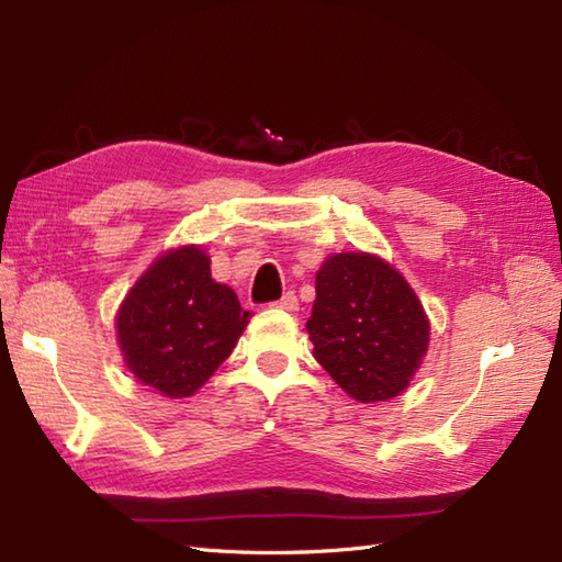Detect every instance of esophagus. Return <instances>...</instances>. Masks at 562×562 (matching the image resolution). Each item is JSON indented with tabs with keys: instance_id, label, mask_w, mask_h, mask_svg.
<instances>
[{
	"instance_id": "esophagus-1",
	"label": "esophagus",
	"mask_w": 562,
	"mask_h": 562,
	"mask_svg": "<svg viewBox=\"0 0 562 562\" xmlns=\"http://www.w3.org/2000/svg\"><path fill=\"white\" fill-rule=\"evenodd\" d=\"M272 306L274 308H282V312H296V308H300V302H296L294 292H288V294L282 296V300H278Z\"/></svg>"
}]
</instances>
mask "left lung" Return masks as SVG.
<instances>
[{"label": "left lung", "mask_w": 562, "mask_h": 562, "mask_svg": "<svg viewBox=\"0 0 562 562\" xmlns=\"http://www.w3.org/2000/svg\"><path fill=\"white\" fill-rule=\"evenodd\" d=\"M314 357L360 403L396 398L429 348V318L403 274L374 254H333L306 321Z\"/></svg>", "instance_id": "left-lung-1"}]
</instances>
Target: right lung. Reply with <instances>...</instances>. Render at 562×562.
Returning a JSON list of instances; mask_svg holds the SVG:
<instances>
[{
    "label": "right lung",
    "instance_id": "obj_1",
    "mask_svg": "<svg viewBox=\"0 0 562 562\" xmlns=\"http://www.w3.org/2000/svg\"><path fill=\"white\" fill-rule=\"evenodd\" d=\"M232 288L212 280L198 244L164 250L115 314L125 367L166 398H188L217 372L248 326Z\"/></svg>",
    "mask_w": 562,
    "mask_h": 562
}]
</instances>
